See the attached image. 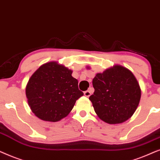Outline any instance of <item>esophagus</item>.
Masks as SVG:
<instances>
[{"instance_id": "1", "label": "esophagus", "mask_w": 160, "mask_h": 160, "mask_svg": "<svg viewBox=\"0 0 160 160\" xmlns=\"http://www.w3.org/2000/svg\"><path fill=\"white\" fill-rule=\"evenodd\" d=\"M84 95L86 96V97H90V96L91 95V91H86L84 92Z\"/></svg>"}]
</instances>
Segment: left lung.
Instances as JSON below:
<instances>
[{
	"label": "left lung",
	"instance_id": "1",
	"mask_svg": "<svg viewBox=\"0 0 160 160\" xmlns=\"http://www.w3.org/2000/svg\"><path fill=\"white\" fill-rule=\"evenodd\" d=\"M93 94L89 97L100 119L110 124L124 122L139 104L141 91L133 74L116 65L93 79Z\"/></svg>",
	"mask_w": 160,
	"mask_h": 160
}]
</instances>
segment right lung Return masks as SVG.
Masks as SVG:
<instances>
[{
  "mask_svg": "<svg viewBox=\"0 0 160 160\" xmlns=\"http://www.w3.org/2000/svg\"><path fill=\"white\" fill-rule=\"evenodd\" d=\"M72 73L52 61L41 66L31 77L25 92L30 108L38 118L55 122L71 112L77 99L83 95Z\"/></svg>",
  "mask_w": 160,
  "mask_h": 160,
  "instance_id": "right-lung-1",
  "label": "right lung"
}]
</instances>
